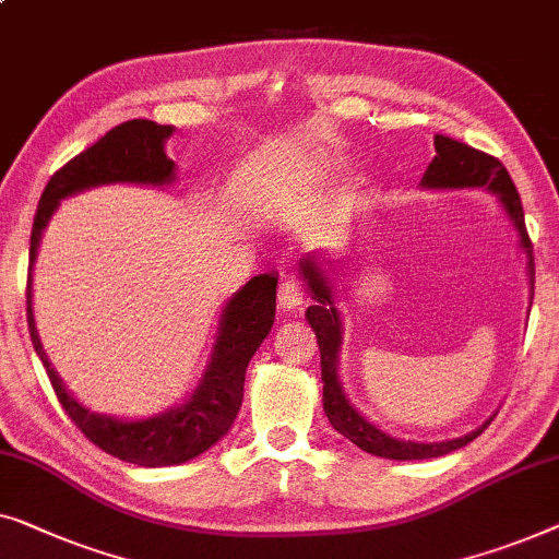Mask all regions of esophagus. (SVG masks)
<instances>
[{
    "mask_svg": "<svg viewBox=\"0 0 559 559\" xmlns=\"http://www.w3.org/2000/svg\"><path fill=\"white\" fill-rule=\"evenodd\" d=\"M302 299H305V289L295 277H285L280 282L277 302L282 310H295L297 305H302Z\"/></svg>",
    "mask_w": 559,
    "mask_h": 559,
    "instance_id": "34e87169",
    "label": "esophagus"
}]
</instances>
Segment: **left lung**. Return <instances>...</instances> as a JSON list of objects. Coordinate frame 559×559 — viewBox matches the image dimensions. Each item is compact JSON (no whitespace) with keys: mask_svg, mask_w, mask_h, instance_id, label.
Here are the masks:
<instances>
[{"mask_svg":"<svg viewBox=\"0 0 559 559\" xmlns=\"http://www.w3.org/2000/svg\"><path fill=\"white\" fill-rule=\"evenodd\" d=\"M433 148L436 156L428 164L420 186L424 189H489L497 193L499 204L504 206V212L512 222L514 231L520 234V247L527 254V274H530V289L535 295V257H532V241L524 226V212L520 193L514 189L512 176L507 174V168L501 166V160L489 156V153L476 151L472 145L459 143L449 135H433ZM302 274L310 287L314 305L307 307V322L314 330L320 345V368H322V408L325 416L337 433H343L345 439H350L355 447L368 451L373 456L395 459V461H416V459H436L443 454H451L461 447H466L468 441H474L487 424L476 428V431L459 436L451 441H436V443H420V441H401L393 439L380 431L378 426L362 418L358 411L350 406L347 395L343 391L337 376V353L340 343H343V322H340V312L335 307V295L330 287L328 274L320 270V264L307 257L302 262Z\"/></svg>","mask_w":559,"mask_h":559,"instance_id":"obj_1","label":"left lung"}]
</instances>
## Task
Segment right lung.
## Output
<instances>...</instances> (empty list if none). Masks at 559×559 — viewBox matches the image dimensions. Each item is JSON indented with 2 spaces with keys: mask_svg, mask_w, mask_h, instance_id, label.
<instances>
[{
  "mask_svg": "<svg viewBox=\"0 0 559 559\" xmlns=\"http://www.w3.org/2000/svg\"><path fill=\"white\" fill-rule=\"evenodd\" d=\"M171 126H158L153 120H128L103 135L91 148L78 153L60 171L47 181L32 224L29 239V280L35 264L39 239L55 209L62 199L93 186L105 183H151L168 186L176 179V164L166 156L164 145L171 139ZM274 297H277V277L272 272L257 274L234 295L224 307L219 335L212 353V362L201 378L191 399L166 414L120 420L112 416L93 414L78 403L62 385L60 376L47 360L39 343L35 314H32V285L27 282V325L35 353L43 360L55 395L62 403L64 414L72 418L85 439L100 447L105 454L118 456L139 466H174L193 456L204 454L216 441L224 439L245 399V373L249 360L270 335L274 322Z\"/></svg>",
  "mask_w": 559,
  "mask_h": 559,
  "instance_id": "add662e5",
  "label": "right lung"
}]
</instances>
